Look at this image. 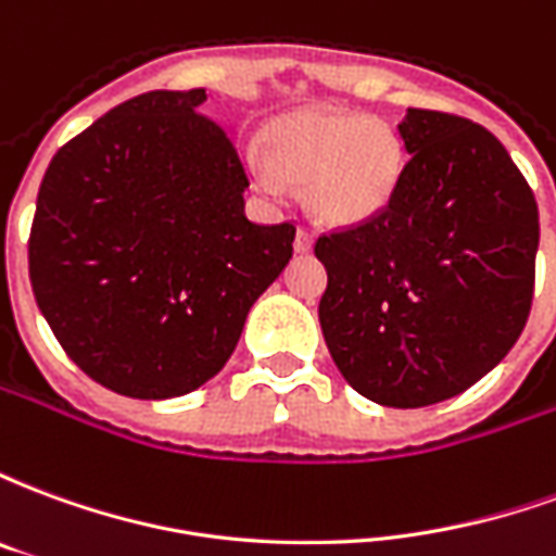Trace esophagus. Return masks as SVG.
<instances>
[{"instance_id":"1","label":"esophagus","mask_w":556,"mask_h":556,"mask_svg":"<svg viewBox=\"0 0 556 556\" xmlns=\"http://www.w3.org/2000/svg\"><path fill=\"white\" fill-rule=\"evenodd\" d=\"M313 243H315L313 229L301 226V229H298V235H294V250H298V253H309V250H313Z\"/></svg>"}]
</instances>
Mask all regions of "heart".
Wrapping results in <instances>:
<instances>
[{
  "instance_id": "obj_1",
  "label": "heart",
  "mask_w": 556,
  "mask_h": 556,
  "mask_svg": "<svg viewBox=\"0 0 556 556\" xmlns=\"http://www.w3.org/2000/svg\"><path fill=\"white\" fill-rule=\"evenodd\" d=\"M405 160V142L387 122L342 110H301L265 127L253 172L267 193H279L282 184H306L315 217L349 226L384 211Z\"/></svg>"
}]
</instances>
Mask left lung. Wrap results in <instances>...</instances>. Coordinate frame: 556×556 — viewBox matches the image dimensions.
I'll return each instance as SVG.
<instances>
[{"instance_id":"left-lung-1","label":"left lung","mask_w":556,"mask_h":556,"mask_svg":"<svg viewBox=\"0 0 556 556\" xmlns=\"http://www.w3.org/2000/svg\"><path fill=\"white\" fill-rule=\"evenodd\" d=\"M410 157L381 214L318 235L330 357L361 396L426 408L465 393L521 337L533 303L536 195L462 115L408 110Z\"/></svg>"}]
</instances>
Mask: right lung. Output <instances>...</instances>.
I'll return each instance as SVG.
<instances>
[{"label": "right lung", "instance_id": "add662e5", "mask_svg": "<svg viewBox=\"0 0 556 556\" xmlns=\"http://www.w3.org/2000/svg\"><path fill=\"white\" fill-rule=\"evenodd\" d=\"M205 89L146 91L55 151L29 231L47 325L91 381L130 399L193 393L226 366L294 223L243 214L235 139Z\"/></svg>", "mask_w": 556, "mask_h": 556}]
</instances>
